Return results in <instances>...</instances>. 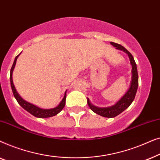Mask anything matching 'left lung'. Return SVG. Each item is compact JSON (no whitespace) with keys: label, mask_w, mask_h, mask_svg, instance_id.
<instances>
[{"label":"left lung","mask_w":160,"mask_h":160,"mask_svg":"<svg viewBox=\"0 0 160 160\" xmlns=\"http://www.w3.org/2000/svg\"><path fill=\"white\" fill-rule=\"evenodd\" d=\"M110 43L116 47V49L122 50V51L128 54L130 64L132 65V78H131L130 88L127 91V92L124 94L123 97L117 103L112 106L106 107V108H99V107L93 106L90 101H89V98H87V104H88L91 110L98 115L107 118H113L117 117V115L123 112L126 108H128L130 106V104L132 103L133 100H134L135 95H136L137 92L138 87V75L137 66L132 55L130 54V52L128 51L122 45L118 44V43H116L114 42H111Z\"/></svg>","instance_id":"1"}]
</instances>
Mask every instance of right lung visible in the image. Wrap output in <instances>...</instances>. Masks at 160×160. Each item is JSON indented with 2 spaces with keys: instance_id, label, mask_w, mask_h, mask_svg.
<instances>
[{
  "instance_id": "obj_1",
  "label": "right lung",
  "mask_w": 160,
  "mask_h": 160,
  "mask_svg": "<svg viewBox=\"0 0 160 160\" xmlns=\"http://www.w3.org/2000/svg\"><path fill=\"white\" fill-rule=\"evenodd\" d=\"M19 54H18L16 58L14 59V63H13L12 68H11L10 71V82H11V87H12V89L13 92V94H14V98H16L17 101L18 102V103L20 105V106L22 107V108L29 112L30 113H31L32 115H33L34 117H38V118H48V117H54L60 112L62 110L63 108L65 107V99H66V92H65V95L64 98H62V101L60 102V104L58 105V106L55 107L54 108H51V109H42L38 108L34 105H32L30 102H28L27 101H25V100H23L22 98H21V96L19 95V93L17 92L16 90V88H15L14 83H13V79H12V73L13 71H14V68L15 67V65H16V62L17 60V58L19 56Z\"/></svg>"
}]
</instances>
